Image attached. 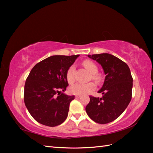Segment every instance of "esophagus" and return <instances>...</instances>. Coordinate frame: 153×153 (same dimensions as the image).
I'll use <instances>...</instances> for the list:
<instances>
[{"label": "esophagus", "mask_w": 153, "mask_h": 153, "mask_svg": "<svg viewBox=\"0 0 153 153\" xmlns=\"http://www.w3.org/2000/svg\"><path fill=\"white\" fill-rule=\"evenodd\" d=\"M80 96H81L80 95H76V96H75V97H76V98H80Z\"/></svg>", "instance_id": "1"}]
</instances>
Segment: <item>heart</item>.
<instances>
[{
    "label": "heart",
    "instance_id": "heart-1",
    "mask_svg": "<svg viewBox=\"0 0 153 153\" xmlns=\"http://www.w3.org/2000/svg\"><path fill=\"white\" fill-rule=\"evenodd\" d=\"M82 65L87 69L88 71L91 73L92 78L96 82H101L103 80V76L101 74L98 72V66L96 64L90 60H85L82 62ZM74 72H75V66L71 65L69 67L66 71V77L68 82L69 84H71L75 81V77H74ZM96 87V85L94 82H91L87 84H83V83H76V84L73 85L69 88V92L73 94L76 95H83L89 93L91 91H93Z\"/></svg>",
    "mask_w": 153,
    "mask_h": 153
}]
</instances>
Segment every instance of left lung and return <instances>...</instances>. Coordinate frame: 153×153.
Wrapping results in <instances>:
<instances>
[{
    "label": "left lung",
    "mask_w": 153,
    "mask_h": 153,
    "mask_svg": "<svg viewBox=\"0 0 153 153\" xmlns=\"http://www.w3.org/2000/svg\"><path fill=\"white\" fill-rule=\"evenodd\" d=\"M102 66L106 75L98 92L101 98L90 96L85 110L89 117L99 124H107L121 115L131 100L133 78L130 69L121 59L109 53L88 55Z\"/></svg>",
    "instance_id": "8db88e82"
}]
</instances>
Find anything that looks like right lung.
<instances>
[{"label": "right lung", "instance_id": "1", "mask_svg": "<svg viewBox=\"0 0 153 153\" xmlns=\"http://www.w3.org/2000/svg\"><path fill=\"white\" fill-rule=\"evenodd\" d=\"M79 55H53L31 69L25 84L24 102L37 122L54 127L66 119L75 96L64 94L61 91H66L68 86V69Z\"/></svg>", "mask_w": 153, "mask_h": 153}]
</instances>
